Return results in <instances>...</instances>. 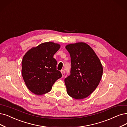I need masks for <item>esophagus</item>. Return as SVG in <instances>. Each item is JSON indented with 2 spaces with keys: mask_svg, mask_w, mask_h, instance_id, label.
<instances>
[{
  "mask_svg": "<svg viewBox=\"0 0 127 127\" xmlns=\"http://www.w3.org/2000/svg\"><path fill=\"white\" fill-rule=\"evenodd\" d=\"M61 72H62V74L63 77H64V70H63L61 71Z\"/></svg>",
  "mask_w": 127,
  "mask_h": 127,
  "instance_id": "esophagus-1",
  "label": "esophagus"
}]
</instances>
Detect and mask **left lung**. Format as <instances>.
<instances>
[{
    "mask_svg": "<svg viewBox=\"0 0 127 127\" xmlns=\"http://www.w3.org/2000/svg\"><path fill=\"white\" fill-rule=\"evenodd\" d=\"M65 48L71 63L70 75L64 79L67 92L72 98L83 99L98 85L103 72L102 64L93 49L85 43L68 44Z\"/></svg>",
    "mask_w": 127,
    "mask_h": 127,
    "instance_id": "left-lung-1",
    "label": "left lung"
}]
</instances>
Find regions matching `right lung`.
I'll list each match as a JSON object with an SVG mask.
<instances>
[{
    "label": "right lung",
    "instance_id": "obj_1",
    "mask_svg": "<svg viewBox=\"0 0 127 127\" xmlns=\"http://www.w3.org/2000/svg\"><path fill=\"white\" fill-rule=\"evenodd\" d=\"M60 45L48 42L32 47L24 55L22 75L28 89L36 95L49 92L52 86L62 74L56 69L54 54Z\"/></svg>",
    "mask_w": 127,
    "mask_h": 127
}]
</instances>
